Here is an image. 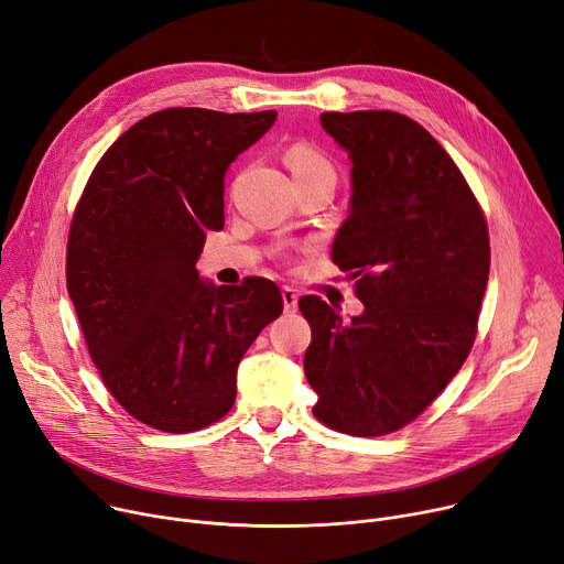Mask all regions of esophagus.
<instances>
[{"label":"esophagus","instance_id":"1","mask_svg":"<svg viewBox=\"0 0 564 564\" xmlns=\"http://www.w3.org/2000/svg\"><path fill=\"white\" fill-rule=\"evenodd\" d=\"M281 296H283V308H285V313H294V311H296V304H299L296 290L283 288V290H281Z\"/></svg>","mask_w":564,"mask_h":564}]
</instances>
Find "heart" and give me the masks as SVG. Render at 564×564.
<instances>
[{
    "instance_id": "obj_1",
    "label": "heart",
    "mask_w": 564,
    "mask_h": 564,
    "mask_svg": "<svg viewBox=\"0 0 564 564\" xmlns=\"http://www.w3.org/2000/svg\"><path fill=\"white\" fill-rule=\"evenodd\" d=\"M288 165L296 181L313 178V176H326L330 181L335 178V167L328 161V156L322 154L317 147L308 142H296L288 149Z\"/></svg>"
}]
</instances>
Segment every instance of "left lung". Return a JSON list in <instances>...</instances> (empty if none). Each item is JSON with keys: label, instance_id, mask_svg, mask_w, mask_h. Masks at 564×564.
<instances>
[{"label": "left lung", "instance_id": "left-lung-1", "mask_svg": "<svg viewBox=\"0 0 564 564\" xmlns=\"http://www.w3.org/2000/svg\"><path fill=\"white\" fill-rule=\"evenodd\" d=\"M351 161L349 217L333 262L356 279L362 313L343 319L319 296L299 311L313 340L304 371L313 415L340 433H392L448 386L476 337L490 238L442 144L390 110L322 112Z\"/></svg>", "mask_w": 564, "mask_h": 564}]
</instances>
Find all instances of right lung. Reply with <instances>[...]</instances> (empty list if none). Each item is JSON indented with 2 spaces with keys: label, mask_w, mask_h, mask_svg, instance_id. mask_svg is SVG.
Here are the masks:
<instances>
[{
  "label": "right lung",
  "mask_w": 564,
  "mask_h": 564,
  "mask_svg": "<svg viewBox=\"0 0 564 564\" xmlns=\"http://www.w3.org/2000/svg\"><path fill=\"white\" fill-rule=\"evenodd\" d=\"M276 110L167 108L108 147L74 210L67 292L93 362L138 422L199 431L236 401L238 365L283 311L268 279L215 285L197 270L224 227V176Z\"/></svg>",
  "instance_id": "obj_1"
}]
</instances>
